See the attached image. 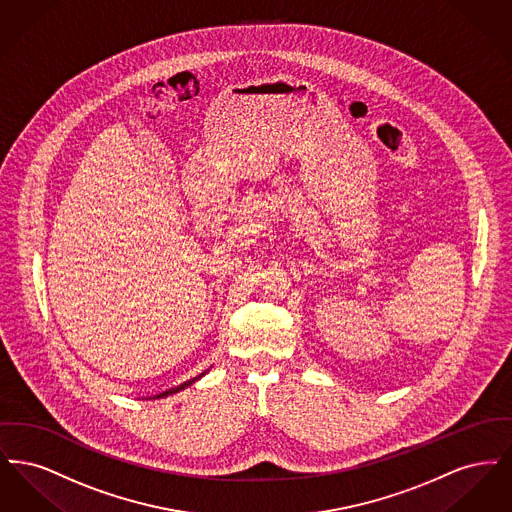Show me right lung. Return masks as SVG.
Masks as SVG:
<instances>
[{
    "mask_svg": "<svg viewBox=\"0 0 512 512\" xmlns=\"http://www.w3.org/2000/svg\"><path fill=\"white\" fill-rule=\"evenodd\" d=\"M205 374V372H203ZM203 374H199V376H195L194 380H188V382H184V384H180L178 388H172V390L163 391V393H159V395H155V397H167V395H172V393H176V391L184 390V388H188L192 382H195L197 378H201Z\"/></svg>",
    "mask_w": 512,
    "mask_h": 512,
    "instance_id": "add662e5",
    "label": "right lung"
}]
</instances>
